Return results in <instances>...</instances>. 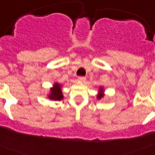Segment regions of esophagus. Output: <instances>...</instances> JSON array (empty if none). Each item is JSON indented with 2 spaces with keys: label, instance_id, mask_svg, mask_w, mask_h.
I'll use <instances>...</instances> for the list:
<instances>
[{
  "label": "esophagus",
  "instance_id": "34e87169",
  "mask_svg": "<svg viewBox=\"0 0 155 155\" xmlns=\"http://www.w3.org/2000/svg\"><path fill=\"white\" fill-rule=\"evenodd\" d=\"M85 80L86 78H84V77H78V81L80 82H84L85 81Z\"/></svg>",
  "mask_w": 155,
  "mask_h": 155
}]
</instances>
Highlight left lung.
Returning a JSON list of instances; mask_svg holds the SVG:
<instances>
[{
    "instance_id": "left-lung-1",
    "label": "left lung",
    "mask_w": 155,
    "mask_h": 155,
    "mask_svg": "<svg viewBox=\"0 0 155 155\" xmlns=\"http://www.w3.org/2000/svg\"><path fill=\"white\" fill-rule=\"evenodd\" d=\"M98 94H97V99H101L105 96V89H104L103 86H100L98 91Z\"/></svg>"
}]
</instances>
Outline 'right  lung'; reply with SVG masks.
Returning <instances> with one entry per match:
<instances>
[{
  "label": "right lung",
  "mask_w": 155,
  "mask_h": 155,
  "mask_svg": "<svg viewBox=\"0 0 155 155\" xmlns=\"http://www.w3.org/2000/svg\"><path fill=\"white\" fill-rule=\"evenodd\" d=\"M62 87V84L57 81L54 82L53 86L49 90V92L46 94V97L52 101H61L64 98Z\"/></svg>",
  "instance_id": "right-lung-1"
}]
</instances>
